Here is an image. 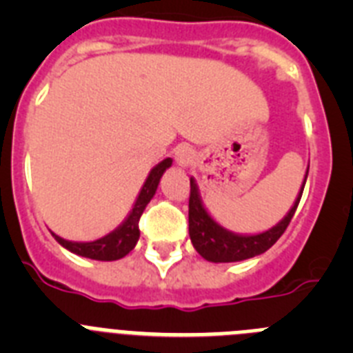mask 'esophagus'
<instances>
[{
    "instance_id": "34e87169",
    "label": "esophagus",
    "mask_w": 353,
    "mask_h": 353,
    "mask_svg": "<svg viewBox=\"0 0 353 353\" xmlns=\"http://www.w3.org/2000/svg\"><path fill=\"white\" fill-rule=\"evenodd\" d=\"M194 161H196V152L191 148V146L183 145L174 150V162H176L180 168H189Z\"/></svg>"
}]
</instances>
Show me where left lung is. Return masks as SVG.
I'll list each match as a JSON object with an SVG mask.
<instances>
[{
    "mask_svg": "<svg viewBox=\"0 0 353 353\" xmlns=\"http://www.w3.org/2000/svg\"><path fill=\"white\" fill-rule=\"evenodd\" d=\"M307 171H310V164H307L304 180H302V185L299 189V194L293 201L292 208L286 212L285 217L276 226L269 228V230H265L261 233H235L221 226L205 207L201 194H199L198 183H196L194 176H191L189 236H191V242L196 251L201 254V258L212 261V263H232V261L249 260V258H254L258 254H263L265 251H269L276 244L277 239L285 233L286 226H288L293 214L297 210L305 180H307Z\"/></svg>",
    "mask_w": 353,
    "mask_h": 353,
    "instance_id": "1",
    "label": "left lung"
}]
</instances>
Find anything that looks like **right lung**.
Returning a JSON list of instances; mask_svg holds the SVG:
<instances>
[{
	"mask_svg": "<svg viewBox=\"0 0 353 353\" xmlns=\"http://www.w3.org/2000/svg\"><path fill=\"white\" fill-rule=\"evenodd\" d=\"M171 164H173V159L166 157L164 161H161L150 170L148 176H146L145 183H143L141 191H139L138 198L134 201L132 208H130L125 219L121 221L120 226L114 228L113 232H109L108 235L101 236V239L90 240V242H74V240L61 239L60 235H56V233L51 232L56 242L63 245L67 251L77 254V256L90 258V260L114 261L127 256L136 248L139 240V217L145 212L146 205L150 203V199L154 198L155 192H157L162 174H164V171L168 168H171Z\"/></svg>",
	"mask_w": 353,
	"mask_h": 353,
	"instance_id": "right-lung-1",
	"label": "right lung"
}]
</instances>
